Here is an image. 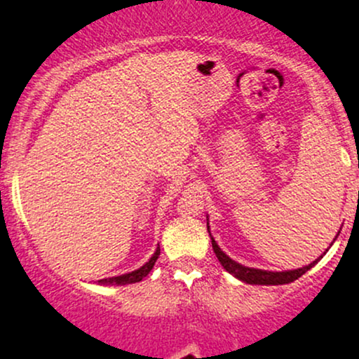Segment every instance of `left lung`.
Here are the masks:
<instances>
[{"label": "left lung", "mask_w": 359, "mask_h": 359, "mask_svg": "<svg viewBox=\"0 0 359 359\" xmlns=\"http://www.w3.org/2000/svg\"><path fill=\"white\" fill-rule=\"evenodd\" d=\"M211 240H212L214 253H216L217 259H219L221 265L224 266L226 271H229V273L234 275V277L240 278L241 282L253 283V285H283V283H290L294 282V280H297L299 277H302L307 270H311L312 266L319 262V258H317L316 262L309 263L307 266H302V269H297V270H287V271H269V270L250 269V266H243L240 263H236L234 259L229 258L226 253H222L212 236Z\"/></svg>", "instance_id": "obj_1"}]
</instances>
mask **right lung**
I'll list each match as a JSON object with an SVG mask.
<instances>
[{
  "instance_id": "add662e5",
  "label": "right lung",
  "mask_w": 359,
  "mask_h": 359,
  "mask_svg": "<svg viewBox=\"0 0 359 359\" xmlns=\"http://www.w3.org/2000/svg\"><path fill=\"white\" fill-rule=\"evenodd\" d=\"M158 255H160V246L155 250L154 257L148 259V262L142 266V269L130 271V273H125V275H119V277L102 278V280H100V283H101V285H128V283H137L142 278H145L148 273H150V270L154 269L156 258H158Z\"/></svg>"
}]
</instances>
